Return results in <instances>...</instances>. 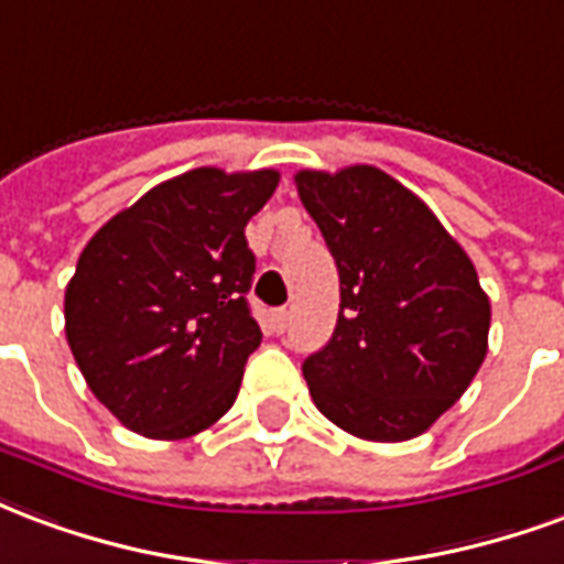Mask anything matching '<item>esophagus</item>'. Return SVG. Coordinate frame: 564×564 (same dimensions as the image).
I'll use <instances>...</instances> for the list:
<instances>
[{"label":"esophagus","instance_id":"obj_1","mask_svg":"<svg viewBox=\"0 0 564 564\" xmlns=\"http://www.w3.org/2000/svg\"><path fill=\"white\" fill-rule=\"evenodd\" d=\"M270 322H273V330L285 333L288 330V310H276L270 315Z\"/></svg>","mask_w":564,"mask_h":564}]
</instances>
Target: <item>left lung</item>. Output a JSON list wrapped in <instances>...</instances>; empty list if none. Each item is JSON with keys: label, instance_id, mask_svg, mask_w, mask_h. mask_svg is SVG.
Instances as JSON below:
<instances>
[{"label": "left lung", "instance_id": "8db88e82", "mask_svg": "<svg viewBox=\"0 0 564 564\" xmlns=\"http://www.w3.org/2000/svg\"><path fill=\"white\" fill-rule=\"evenodd\" d=\"M294 186L339 267L333 339L306 357L312 402L364 442H409L454 405L490 348L466 249L376 164L303 167Z\"/></svg>", "mask_w": 564, "mask_h": 564}]
</instances>
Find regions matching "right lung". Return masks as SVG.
I'll return each instance as SVG.
<instances>
[{"instance_id":"obj_1","label":"right lung","mask_w":564,"mask_h":564,"mask_svg":"<svg viewBox=\"0 0 564 564\" xmlns=\"http://www.w3.org/2000/svg\"><path fill=\"white\" fill-rule=\"evenodd\" d=\"M276 186V167H195L119 209L84 246L65 285V339L126 430L180 442L234 405L261 345L246 306V225Z\"/></svg>"}]
</instances>
